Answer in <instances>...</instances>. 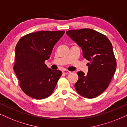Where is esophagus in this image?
<instances>
[{
    "label": "esophagus",
    "instance_id": "1",
    "mask_svg": "<svg viewBox=\"0 0 127 127\" xmlns=\"http://www.w3.org/2000/svg\"><path fill=\"white\" fill-rule=\"evenodd\" d=\"M62 73L63 74H69V73H71V71H68V70H64L62 71Z\"/></svg>",
    "mask_w": 127,
    "mask_h": 127
}]
</instances>
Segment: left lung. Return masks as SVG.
<instances>
[{
	"label": "left lung",
	"mask_w": 127,
	"mask_h": 127,
	"mask_svg": "<svg viewBox=\"0 0 127 127\" xmlns=\"http://www.w3.org/2000/svg\"><path fill=\"white\" fill-rule=\"evenodd\" d=\"M66 33L81 47L83 57L89 62L87 74L77 72L75 90L86 98L97 97L107 89L116 70L111 43L105 35L90 29L70 30Z\"/></svg>",
	"instance_id": "left-lung-1"
}]
</instances>
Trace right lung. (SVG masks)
Instances as JSON below:
<instances>
[{
  "mask_svg": "<svg viewBox=\"0 0 127 127\" xmlns=\"http://www.w3.org/2000/svg\"><path fill=\"white\" fill-rule=\"evenodd\" d=\"M64 33L37 32L25 35L17 42L13 70L21 89L28 95L41 99L53 92L62 73L49 68L44 62Z\"/></svg>",
  "mask_w": 127,
  "mask_h": 127,
  "instance_id": "add662e5",
  "label": "right lung"
}]
</instances>
